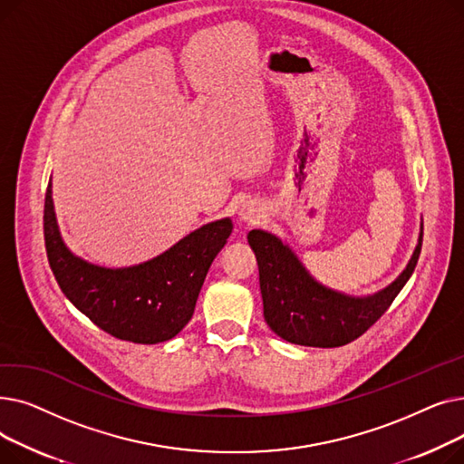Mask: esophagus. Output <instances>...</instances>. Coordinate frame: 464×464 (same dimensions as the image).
<instances>
[{"mask_svg": "<svg viewBox=\"0 0 464 464\" xmlns=\"http://www.w3.org/2000/svg\"><path fill=\"white\" fill-rule=\"evenodd\" d=\"M265 208L257 201H248L238 208V219L242 224H259V219H263Z\"/></svg>", "mask_w": 464, "mask_h": 464, "instance_id": "34e87169", "label": "esophagus"}]
</instances>
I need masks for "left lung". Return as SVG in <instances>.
I'll list each match as a JSON object with an SVG mask.
<instances>
[{"label":"left lung","mask_w":464,"mask_h":464,"mask_svg":"<svg viewBox=\"0 0 464 464\" xmlns=\"http://www.w3.org/2000/svg\"><path fill=\"white\" fill-rule=\"evenodd\" d=\"M421 242L423 227L406 269L376 294L355 297L320 284L304 269L295 252L276 235L252 229L248 245L259 266L266 325L280 338L299 346L336 348L352 343L392 306L416 269Z\"/></svg>","instance_id":"8db88e82"}]
</instances>
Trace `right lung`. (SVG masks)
I'll return each instance as SVG.
<instances>
[{
	"label": "right lung",
	"instance_id": "1",
	"mask_svg": "<svg viewBox=\"0 0 464 464\" xmlns=\"http://www.w3.org/2000/svg\"><path fill=\"white\" fill-rule=\"evenodd\" d=\"M43 219L46 257L63 295L97 327L135 344L165 343L186 327L210 265L233 231L229 218L216 219L149 261L109 269L67 248L54 212L53 180Z\"/></svg>",
	"mask_w": 464,
	"mask_h": 464
}]
</instances>
